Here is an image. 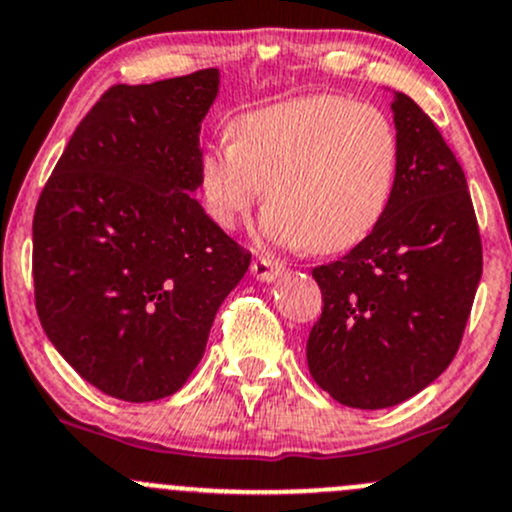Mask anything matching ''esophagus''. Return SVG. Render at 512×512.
<instances>
[{
  "instance_id": "obj_1",
  "label": "esophagus",
  "mask_w": 512,
  "mask_h": 512,
  "mask_svg": "<svg viewBox=\"0 0 512 512\" xmlns=\"http://www.w3.org/2000/svg\"><path fill=\"white\" fill-rule=\"evenodd\" d=\"M250 272H252V277H257L260 282H274V279H277L279 274L284 272V265H282V262L272 260V257L260 255V257H255V260H252Z\"/></svg>"
}]
</instances>
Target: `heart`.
Returning <instances> with one entry per match:
<instances>
[{"label": "heart", "mask_w": 512, "mask_h": 512, "mask_svg": "<svg viewBox=\"0 0 512 512\" xmlns=\"http://www.w3.org/2000/svg\"><path fill=\"white\" fill-rule=\"evenodd\" d=\"M400 174V139L370 102L316 93L235 117L230 139L198 159V188L215 225L233 230L267 186L260 230L311 252L351 250L385 218Z\"/></svg>", "instance_id": "b5f03b06"}]
</instances>
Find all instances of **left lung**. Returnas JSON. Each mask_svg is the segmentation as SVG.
<instances>
[{
	"mask_svg": "<svg viewBox=\"0 0 512 512\" xmlns=\"http://www.w3.org/2000/svg\"><path fill=\"white\" fill-rule=\"evenodd\" d=\"M392 112L400 174L385 218L311 272L324 309L306 341L309 373L355 410L400 405L449 368L483 272L464 169L410 95L395 93Z\"/></svg>",
	"mask_w": 512,
	"mask_h": 512,
	"instance_id": "8db88e82",
	"label": "left lung"
}]
</instances>
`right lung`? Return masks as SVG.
Wrapping results in <instances>:
<instances>
[{"label": "right lung", "mask_w": 512, "mask_h": 512, "mask_svg": "<svg viewBox=\"0 0 512 512\" xmlns=\"http://www.w3.org/2000/svg\"><path fill=\"white\" fill-rule=\"evenodd\" d=\"M218 83L206 68L107 88L36 203L43 331L80 378L117 400L174 395L250 267V252L191 196Z\"/></svg>", "instance_id": "right-lung-1"}]
</instances>
